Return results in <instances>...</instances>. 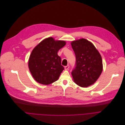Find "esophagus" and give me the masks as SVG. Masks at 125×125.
Wrapping results in <instances>:
<instances>
[{"label": "esophagus", "instance_id": "34e87169", "mask_svg": "<svg viewBox=\"0 0 125 125\" xmlns=\"http://www.w3.org/2000/svg\"><path fill=\"white\" fill-rule=\"evenodd\" d=\"M69 65H66L64 67L65 70H68L69 69Z\"/></svg>", "mask_w": 125, "mask_h": 125}]
</instances>
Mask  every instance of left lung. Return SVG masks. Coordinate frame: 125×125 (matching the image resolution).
I'll return each mask as SVG.
<instances>
[{
    "mask_svg": "<svg viewBox=\"0 0 125 125\" xmlns=\"http://www.w3.org/2000/svg\"><path fill=\"white\" fill-rule=\"evenodd\" d=\"M76 56L75 67L71 72L74 82L81 87L93 84L103 71L102 57L94 46L82 38L71 43Z\"/></svg>",
    "mask_w": 125,
    "mask_h": 125,
    "instance_id": "8db88e82",
    "label": "left lung"
}]
</instances>
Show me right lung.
<instances>
[{"label": "right lung", "mask_w": 125, "mask_h": 125, "mask_svg": "<svg viewBox=\"0 0 125 125\" xmlns=\"http://www.w3.org/2000/svg\"><path fill=\"white\" fill-rule=\"evenodd\" d=\"M65 44L64 41L49 37L33 49L29 60V67L36 81L49 85L58 79L64 67L58 52Z\"/></svg>", "instance_id": "right-lung-1"}]
</instances>
